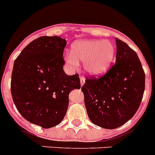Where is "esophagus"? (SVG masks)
I'll list each match as a JSON object with an SVG mask.
<instances>
[{"label":"esophagus","mask_w":155,"mask_h":155,"mask_svg":"<svg viewBox=\"0 0 155 155\" xmlns=\"http://www.w3.org/2000/svg\"><path fill=\"white\" fill-rule=\"evenodd\" d=\"M80 81H81V85L83 86V84L85 82V78H84V76H81L80 77Z\"/></svg>","instance_id":"esophagus-1"}]
</instances>
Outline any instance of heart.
I'll return each mask as SVG.
<instances>
[{"mask_svg": "<svg viewBox=\"0 0 155 155\" xmlns=\"http://www.w3.org/2000/svg\"><path fill=\"white\" fill-rule=\"evenodd\" d=\"M115 55V46L110 41L81 40L71 45V53L64 54L65 63L71 70L78 68L82 60L88 74L94 76L107 72Z\"/></svg>", "mask_w": 155, "mask_h": 155, "instance_id": "b5f03b06", "label": "heart"}]
</instances>
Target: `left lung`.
<instances>
[{
	"label": "left lung",
	"instance_id": "8db88e82",
	"mask_svg": "<svg viewBox=\"0 0 155 155\" xmlns=\"http://www.w3.org/2000/svg\"><path fill=\"white\" fill-rule=\"evenodd\" d=\"M115 41V64L104 76L88 78L81 88L90 121L107 129L118 128L134 116L145 88V73L136 51L118 38Z\"/></svg>",
	"mask_w": 155,
	"mask_h": 155
}]
</instances>
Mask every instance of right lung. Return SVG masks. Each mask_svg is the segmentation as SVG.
Listing matches in <instances>:
<instances>
[{
  "mask_svg": "<svg viewBox=\"0 0 155 155\" xmlns=\"http://www.w3.org/2000/svg\"><path fill=\"white\" fill-rule=\"evenodd\" d=\"M61 37L43 36L22 49L13 66L11 81L12 100L26 120L49 129L63 121L69 105V93L81 88L78 74L63 71Z\"/></svg>",
  "mask_w": 155,
  "mask_h": 155,
  "instance_id": "obj_1",
  "label": "right lung"
}]
</instances>
